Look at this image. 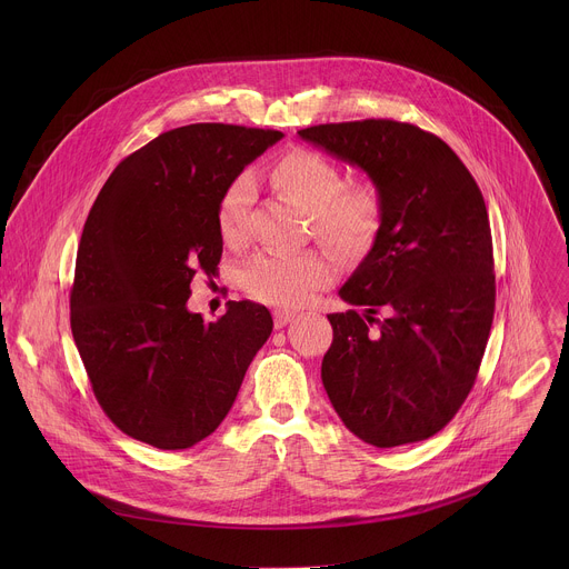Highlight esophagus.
Listing matches in <instances>:
<instances>
[{
	"label": "esophagus",
	"mask_w": 569,
	"mask_h": 569,
	"mask_svg": "<svg viewBox=\"0 0 569 569\" xmlns=\"http://www.w3.org/2000/svg\"><path fill=\"white\" fill-rule=\"evenodd\" d=\"M292 317H295L292 310H274V327H277V329H283Z\"/></svg>",
	"instance_id": "esophagus-1"
}]
</instances>
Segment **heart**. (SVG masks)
<instances>
[{"mask_svg": "<svg viewBox=\"0 0 569 569\" xmlns=\"http://www.w3.org/2000/svg\"><path fill=\"white\" fill-rule=\"evenodd\" d=\"M279 196L308 216L312 236L340 259L365 257L382 229L385 204L369 182H347L333 159L312 148H292L268 169ZM252 202V182L233 178L220 193L216 220L229 248L246 240V220ZM331 281V266L319 252L295 257H257L242 270L240 286L250 297L274 303H303L315 290Z\"/></svg>", "mask_w": 569, "mask_h": 569, "instance_id": "1", "label": "heart"}]
</instances>
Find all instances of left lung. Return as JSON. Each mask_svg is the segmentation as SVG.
I'll return each instance as SVG.
<instances>
[{"label": "left lung", "mask_w": 569, "mask_h": 569, "mask_svg": "<svg viewBox=\"0 0 569 569\" xmlns=\"http://www.w3.org/2000/svg\"><path fill=\"white\" fill-rule=\"evenodd\" d=\"M299 137L367 171L385 204L378 240L340 288L365 315H329L323 389L365 443L430 439L470 393L493 323V238L481 191L443 139L412 123H321Z\"/></svg>", "instance_id": "obj_1"}]
</instances>
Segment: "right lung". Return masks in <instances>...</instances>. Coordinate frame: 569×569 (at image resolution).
Instances as JSON below:
<instances>
[{"label": "right lung", "instance_id": "1", "mask_svg": "<svg viewBox=\"0 0 569 569\" xmlns=\"http://www.w3.org/2000/svg\"><path fill=\"white\" fill-rule=\"evenodd\" d=\"M281 137L229 123L161 132L121 161L90 209L71 333L103 412L137 441L184 450L209 437L272 333L261 303L229 301L204 321L187 299L222 257L220 193Z\"/></svg>", "mask_w": 569, "mask_h": 569}]
</instances>
